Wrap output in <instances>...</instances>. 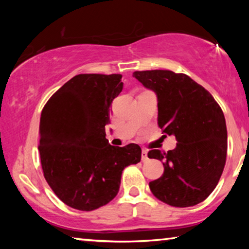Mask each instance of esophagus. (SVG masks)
Instances as JSON below:
<instances>
[{
    "mask_svg": "<svg viewBox=\"0 0 249 249\" xmlns=\"http://www.w3.org/2000/svg\"><path fill=\"white\" fill-rule=\"evenodd\" d=\"M147 153H148V151H147L146 149L142 150V161H147V160H148V156H147Z\"/></svg>",
    "mask_w": 249,
    "mask_h": 249,
    "instance_id": "obj_1",
    "label": "esophagus"
}]
</instances>
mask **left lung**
<instances>
[{
  "mask_svg": "<svg viewBox=\"0 0 249 249\" xmlns=\"http://www.w3.org/2000/svg\"><path fill=\"white\" fill-rule=\"evenodd\" d=\"M133 75L158 98V126L175 135L177 147L148 158L163 163V174L150 181L163 203L188 208L204 201L220 181L227 153L225 117L212 94L184 73L170 70L135 71Z\"/></svg>",
  "mask_w": 249,
  "mask_h": 249,
  "instance_id": "8db88e82",
  "label": "left lung"
}]
</instances>
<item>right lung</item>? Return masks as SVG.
<instances>
[{"label": "right lung", "mask_w": 249, "mask_h": 249, "mask_svg": "<svg viewBox=\"0 0 249 249\" xmlns=\"http://www.w3.org/2000/svg\"><path fill=\"white\" fill-rule=\"evenodd\" d=\"M122 74L81 73L54 92L41 111L39 155L44 177L70 208L93 211L120 190L122 172L141 161L136 144L115 147L105 138Z\"/></svg>", "instance_id": "1"}]
</instances>
